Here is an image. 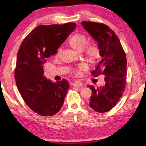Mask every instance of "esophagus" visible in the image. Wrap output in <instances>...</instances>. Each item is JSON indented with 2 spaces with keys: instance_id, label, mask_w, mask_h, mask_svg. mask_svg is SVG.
Wrapping results in <instances>:
<instances>
[{
  "instance_id": "34e87169",
  "label": "esophagus",
  "mask_w": 146,
  "mask_h": 146,
  "mask_svg": "<svg viewBox=\"0 0 146 146\" xmlns=\"http://www.w3.org/2000/svg\"><path fill=\"white\" fill-rule=\"evenodd\" d=\"M82 82H80V81H75V82L73 83V86L76 88H80L81 86H82Z\"/></svg>"
}]
</instances>
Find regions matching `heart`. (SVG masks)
Returning <instances> with one entry per match:
<instances>
[{
  "label": "heart",
  "instance_id": "obj_1",
  "mask_svg": "<svg viewBox=\"0 0 146 146\" xmlns=\"http://www.w3.org/2000/svg\"><path fill=\"white\" fill-rule=\"evenodd\" d=\"M87 42V39H86V36L80 33L75 34L71 36L70 40H69V43H70L71 46L76 51H82L85 48ZM60 51L61 49H59L58 54L60 53ZM84 54L89 60L91 62H94L99 58V49L95 44H90L86 48ZM86 70H87L86 64L82 63L79 64L78 67H76L74 70L73 73L75 75L79 76L82 73V71H86Z\"/></svg>",
  "mask_w": 146,
  "mask_h": 146
}]
</instances>
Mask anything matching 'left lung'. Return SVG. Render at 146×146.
I'll use <instances>...</instances> for the list:
<instances>
[{
  "label": "left lung",
  "mask_w": 146,
  "mask_h": 146,
  "mask_svg": "<svg viewBox=\"0 0 146 146\" xmlns=\"http://www.w3.org/2000/svg\"><path fill=\"white\" fill-rule=\"evenodd\" d=\"M93 40L97 43L102 60L91 71L94 77L104 76V86L95 88L88 86L92 91L90 106L98 113H105L116 106L126 83L127 60L119 38L111 29L104 24L84 21L81 23Z\"/></svg>",
  "instance_id": "8db88e82"
}]
</instances>
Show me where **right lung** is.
Returning <instances> with one entry per match:
<instances>
[{
	"instance_id": "right-lung-1",
	"label": "right lung",
	"mask_w": 146,
	"mask_h": 146,
	"mask_svg": "<svg viewBox=\"0 0 146 146\" xmlns=\"http://www.w3.org/2000/svg\"><path fill=\"white\" fill-rule=\"evenodd\" d=\"M75 23L41 25L33 29L20 46L15 78L27 105L37 114L52 116L62 106L70 84L53 82L44 76V64L72 33Z\"/></svg>"
}]
</instances>
